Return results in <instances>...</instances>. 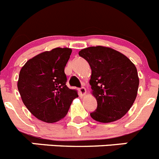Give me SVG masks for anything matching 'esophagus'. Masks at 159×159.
Returning <instances> with one entry per match:
<instances>
[{"instance_id":"obj_1","label":"esophagus","mask_w":159,"mask_h":159,"mask_svg":"<svg viewBox=\"0 0 159 159\" xmlns=\"http://www.w3.org/2000/svg\"><path fill=\"white\" fill-rule=\"evenodd\" d=\"M79 93L81 97H84L86 94V89L85 87H81L79 89Z\"/></svg>"}]
</instances>
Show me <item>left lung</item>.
Instances as JSON below:
<instances>
[{"mask_svg": "<svg viewBox=\"0 0 159 159\" xmlns=\"http://www.w3.org/2000/svg\"><path fill=\"white\" fill-rule=\"evenodd\" d=\"M78 54L91 68V93L98 102L96 110L90 113L91 118L102 123L122 118L138 94L139 78L136 66L127 57L110 47H88Z\"/></svg>", "mask_w": 159, "mask_h": 159, "instance_id": "1", "label": "left lung"}]
</instances>
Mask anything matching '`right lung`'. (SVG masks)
Returning <instances> with one entry per match:
<instances>
[{"label": "right lung", "mask_w": 159, "mask_h": 159, "mask_svg": "<svg viewBox=\"0 0 159 159\" xmlns=\"http://www.w3.org/2000/svg\"><path fill=\"white\" fill-rule=\"evenodd\" d=\"M70 48H55L32 57L19 74L17 89L22 102L34 117L53 123L64 118L78 91L69 89L65 67Z\"/></svg>", "instance_id": "right-lung-1"}]
</instances>
